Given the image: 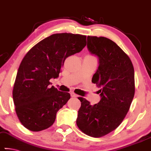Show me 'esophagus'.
<instances>
[{"label":"esophagus","instance_id":"esophagus-1","mask_svg":"<svg viewBox=\"0 0 151 151\" xmlns=\"http://www.w3.org/2000/svg\"><path fill=\"white\" fill-rule=\"evenodd\" d=\"M70 94H71V96L72 97H78V95H76V93H74L73 92H71Z\"/></svg>","mask_w":151,"mask_h":151}]
</instances>
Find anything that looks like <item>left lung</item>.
I'll return each mask as SVG.
<instances>
[{"mask_svg": "<svg viewBox=\"0 0 151 151\" xmlns=\"http://www.w3.org/2000/svg\"><path fill=\"white\" fill-rule=\"evenodd\" d=\"M87 47L99 57L92 82L101 88V99L91 105L78 97L81 106L76 124L85 134L100 137L116 129L129 110L135 94L134 69L127 54L110 39L88 36Z\"/></svg>", "mask_w": 151, "mask_h": 151, "instance_id": "left-lung-1", "label": "left lung"}]
</instances>
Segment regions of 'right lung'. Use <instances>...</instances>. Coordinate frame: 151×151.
<instances>
[{
  "mask_svg": "<svg viewBox=\"0 0 151 151\" xmlns=\"http://www.w3.org/2000/svg\"><path fill=\"white\" fill-rule=\"evenodd\" d=\"M86 45V36L56 33L39 41L19 65L13 88L15 110L22 124L32 132L46 129L54 124L56 113L70 99V94L50 86L68 56Z\"/></svg>",
  "mask_w": 151,
  "mask_h": 151,
  "instance_id": "add662e5",
  "label": "right lung"
}]
</instances>
